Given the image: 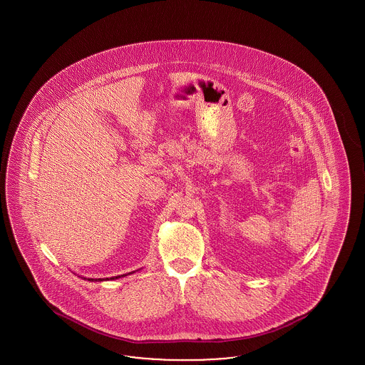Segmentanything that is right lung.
<instances>
[{
  "instance_id": "right-lung-1",
  "label": "right lung",
  "mask_w": 365,
  "mask_h": 365,
  "mask_svg": "<svg viewBox=\"0 0 365 365\" xmlns=\"http://www.w3.org/2000/svg\"><path fill=\"white\" fill-rule=\"evenodd\" d=\"M120 278V277H115V278H110V279H118ZM88 280H94V279H88ZM98 280H104V279H98Z\"/></svg>"
}]
</instances>
